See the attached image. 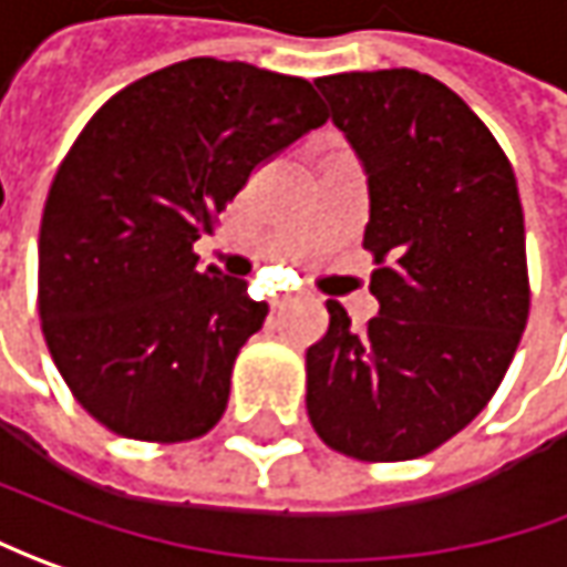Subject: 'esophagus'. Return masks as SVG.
<instances>
[{
	"label": "esophagus",
	"mask_w": 567,
	"mask_h": 567,
	"mask_svg": "<svg viewBox=\"0 0 567 567\" xmlns=\"http://www.w3.org/2000/svg\"><path fill=\"white\" fill-rule=\"evenodd\" d=\"M295 301H298V295H276V298L269 301V307H272V310H285L288 303H295Z\"/></svg>",
	"instance_id": "esophagus-1"
}]
</instances>
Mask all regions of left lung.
I'll use <instances>...</instances> for the list:
<instances>
[{"label": "left lung", "instance_id": "1", "mask_svg": "<svg viewBox=\"0 0 567 567\" xmlns=\"http://www.w3.org/2000/svg\"><path fill=\"white\" fill-rule=\"evenodd\" d=\"M370 190L363 247L380 313L307 348V414L329 449L411 461L496 395L530 313L515 168L471 106L414 69L317 78Z\"/></svg>", "mask_w": 567, "mask_h": 567}]
</instances>
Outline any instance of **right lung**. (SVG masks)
<instances>
[{
    "label": "right lung",
    "instance_id": "right-lung-1",
    "mask_svg": "<svg viewBox=\"0 0 567 567\" xmlns=\"http://www.w3.org/2000/svg\"><path fill=\"white\" fill-rule=\"evenodd\" d=\"M326 118L310 81L219 59L153 71L96 109L52 178L37 276L43 339L90 417L163 445L219 423L269 307L204 269L194 241Z\"/></svg>",
    "mask_w": 567,
    "mask_h": 567
}]
</instances>
